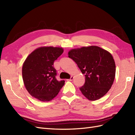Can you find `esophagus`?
<instances>
[{
	"label": "esophagus",
	"instance_id": "1",
	"mask_svg": "<svg viewBox=\"0 0 135 135\" xmlns=\"http://www.w3.org/2000/svg\"><path fill=\"white\" fill-rule=\"evenodd\" d=\"M74 77L73 76H72L71 77V78H70V79H67V81H72V80H73V79H74Z\"/></svg>",
	"mask_w": 135,
	"mask_h": 135
}]
</instances>
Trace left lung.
Segmentation results:
<instances>
[{"mask_svg":"<svg viewBox=\"0 0 135 135\" xmlns=\"http://www.w3.org/2000/svg\"><path fill=\"white\" fill-rule=\"evenodd\" d=\"M68 55L85 75V84L80 88L83 95L91 101L104 96L115 78L116 65L111 54L98 46H90L72 49Z\"/></svg>","mask_w":135,"mask_h":135,"instance_id":"1","label":"left lung"}]
</instances>
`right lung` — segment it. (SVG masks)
<instances>
[{
    "instance_id": "1",
    "label": "right lung",
    "mask_w": 135,
    "mask_h": 135,
    "mask_svg": "<svg viewBox=\"0 0 135 135\" xmlns=\"http://www.w3.org/2000/svg\"><path fill=\"white\" fill-rule=\"evenodd\" d=\"M62 47H40L31 53L22 67V77L29 94L41 102H49L56 97L65 81H59L55 76L54 61L63 54Z\"/></svg>"
}]
</instances>
